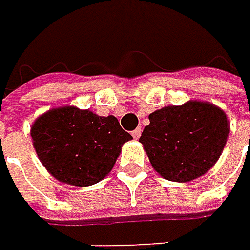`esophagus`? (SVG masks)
<instances>
[{
    "label": "esophagus",
    "instance_id": "esophagus-1",
    "mask_svg": "<svg viewBox=\"0 0 250 250\" xmlns=\"http://www.w3.org/2000/svg\"><path fill=\"white\" fill-rule=\"evenodd\" d=\"M140 135H141V128H137V129H134V131H132V137H134V140H138V138H140Z\"/></svg>",
    "mask_w": 250,
    "mask_h": 250
}]
</instances>
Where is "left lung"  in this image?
<instances>
[{
    "mask_svg": "<svg viewBox=\"0 0 250 250\" xmlns=\"http://www.w3.org/2000/svg\"><path fill=\"white\" fill-rule=\"evenodd\" d=\"M143 144L151 167L165 180L188 183L206 174L220 159L230 134L224 110L190 100L148 115Z\"/></svg>",
    "mask_w": 250,
    "mask_h": 250,
    "instance_id": "1",
    "label": "left lung"
}]
</instances>
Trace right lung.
<instances>
[{"label": "right lung", "mask_w": 250, "mask_h": 250, "mask_svg": "<svg viewBox=\"0 0 250 250\" xmlns=\"http://www.w3.org/2000/svg\"><path fill=\"white\" fill-rule=\"evenodd\" d=\"M35 151L60 183L86 187L102 181L132 140L115 116H99L73 106L41 115L30 128Z\"/></svg>", "instance_id": "1"}]
</instances>
